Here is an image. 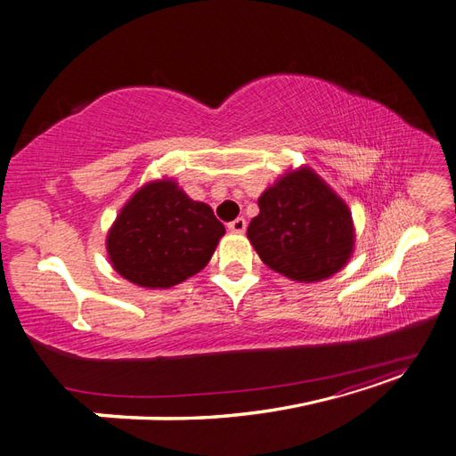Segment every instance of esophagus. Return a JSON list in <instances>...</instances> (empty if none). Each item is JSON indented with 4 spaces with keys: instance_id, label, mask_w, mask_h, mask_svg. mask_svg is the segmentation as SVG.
<instances>
[{
    "instance_id": "esophagus-1",
    "label": "esophagus",
    "mask_w": 456,
    "mask_h": 456,
    "mask_svg": "<svg viewBox=\"0 0 456 456\" xmlns=\"http://www.w3.org/2000/svg\"><path fill=\"white\" fill-rule=\"evenodd\" d=\"M245 228H247V220L243 216H238L236 220H232V223L228 224V230L233 233H243Z\"/></svg>"
}]
</instances>
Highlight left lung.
<instances>
[{
    "mask_svg": "<svg viewBox=\"0 0 456 456\" xmlns=\"http://www.w3.org/2000/svg\"><path fill=\"white\" fill-rule=\"evenodd\" d=\"M258 209L247 238L260 260L289 280L330 278L352 256L348 205L310 167L289 171L262 191Z\"/></svg>",
    "mask_w": 456,
    "mask_h": 456,
    "instance_id": "left-lung-1",
    "label": "left lung"
}]
</instances>
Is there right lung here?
Listing matches in <instances>:
<instances>
[{
  "mask_svg": "<svg viewBox=\"0 0 456 456\" xmlns=\"http://www.w3.org/2000/svg\"><path fill=\"white\" fill-rule=\"evenodd\" d=\"M224 226L209 205L190 200L173 178L144 184L123 205L106 238L108 258L121 278L167 289L211 260Z\"/></svg>",
  "mask_w": 456,
  "mask_h": 456,
  "instance_id": "1",
  "label": "right lung"
}]
</instances>
